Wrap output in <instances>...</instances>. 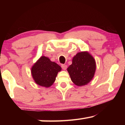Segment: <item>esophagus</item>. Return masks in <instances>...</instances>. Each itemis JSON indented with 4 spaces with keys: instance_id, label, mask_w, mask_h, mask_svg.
I'll list each match as a JSON object with an SVG mask.
<instances>
[{
    "instance_id": "obj_1",
    "label": "esophagus",
    "mask_w": 125,
    "mask_h": 125,
    "mask_svg": "<svg viewBox=\"0 0 125 125\" xmlns=\"http://www.w3.org/2000/svg\"><path fill=\"white\" fill-rule=\"evenodd\" d=\"M61 68H62V69L63 70H66V68H67V65H64V64H62V65H61Z\"/></svg>"
}]
</instances>
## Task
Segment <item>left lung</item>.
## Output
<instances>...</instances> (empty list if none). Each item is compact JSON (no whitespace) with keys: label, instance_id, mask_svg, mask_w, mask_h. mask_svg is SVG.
I'll return each instance as SVG.
<instances>
[{"label":"left lung","instance_id":"1","mask_svg":"<svg viewBox=\"0 0 125 125\" xmlns=\"http://www.w3.org/2000/svg\"><path fill=\"white\" fill-rule=\"evenodd\" d=\"M96 64L93 56L86 51L78 52L72 59V64L67 71L71 80L77 86L89 83L94 75Z\"/></svg>","mask_w":125,"mask_h":125}]
</instances>
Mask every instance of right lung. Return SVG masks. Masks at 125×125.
Segmentation results:
<instances>
[{"mask_svg":"<svg viewBox=\"0 0 125 125\" xmlns=\"http://www.w3.org/2000/svg\"><path fill=\"white\" fill-rule=\"evenodd\" d=\"M61 70L60 66L42 56L32 66L31 74L37 85L49 88L55 81L57 73Z\"/></svg>","mask_w":125,"mask_h":125,"instance_id":"obj_1","label":"right lung"}]
</instances>
